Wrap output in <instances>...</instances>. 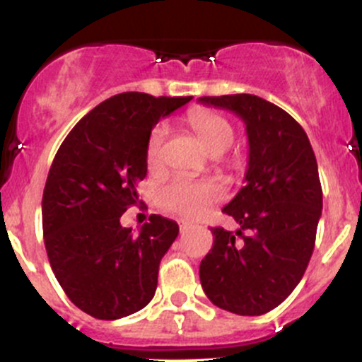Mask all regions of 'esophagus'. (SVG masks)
Masks as SVG:
<instances>
[{
  "label": "esophagus",
  "mask_w": 362,
  "mask_h": 362,
  "mask_svg": "<svg viewBox=\"0 0 362 362\" xmlns=\"http://www.w3.org/2000/svg\"><path fill=\"white\" fill-rule=\"evenodd\" d=\"M190 226H192V225H190L189 221H182V223H180V232H182V233L187 232V230L190 228Z\"/></svg>",
  "instance_id": "34e87169"
}]
</instances>
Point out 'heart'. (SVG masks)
<instances>
[{
	"label": "heart",
	"mask_w": 362,
	"mask_h": 362,
	"mask_svg": "<svg viewBox=\"0 0 362 362\" xmlns=\"http://www.w3.org/2000/svg\"><path fill=\"white\" fill-rule=\"evenodd\" d=\"M189 125L213 154L223 153L232 146L233 129L220 115L208 110H192L187 115ZM168 127L166 123H158L153 127L148 144H146V161L149 168H156L161 163V149L165 144ZM221 189L214 182L192 180L187 177H173L160 185L156 197L158 204L166 213L177 214L182 218L201 216L213 202L221 199Z\"/></svg>",
	"instance_id": "obj_1"
}]
</instances>
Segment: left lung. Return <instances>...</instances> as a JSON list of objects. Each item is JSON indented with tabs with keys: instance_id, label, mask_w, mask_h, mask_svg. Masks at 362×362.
<instances>
[{
	"instance_id": "8db88e82",
	"label": "left lung",
	"mask_w": 362,
	"mask_h": 362,
	"mask_svg": "<svg viewBox=\"0 0 362 362\" xmlns=\"http://www.w3.org/2000/svg\"><path fill=\"white\" fill-rule=\"evenodd\" d=\"M199 103L240 117L249 139L245 185L223 208L240 228H211L202 291L225 311L264 315L291 296L315 249L323 208L315 151L303 127L263 98L228 94Z\"/></svg>"
}]
</instances>
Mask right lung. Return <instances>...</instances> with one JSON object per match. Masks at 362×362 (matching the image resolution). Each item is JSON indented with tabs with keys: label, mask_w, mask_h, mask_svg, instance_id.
Listing matches in <instances>:
<instances>
[{
	"label": "right lung",
	"mask_w": 362,
	"mask_h": 362,
	"mask_svg": "<svg viewBox=\"0 0 362 362\" xmlns=\"http://www.w3.org/2000/svg\"><path fill=\"white\" fill-rule=\"evenodd\" d=\"M190 99L117 94L90 110L54 156L42 194L46 252L66 297L93 317L134 315L154 297L178 225L151 214L134 235L120 216L139 199L151 130Z\"/></svg>",
	"instance_id": "obj_1"
}]
</instances>
